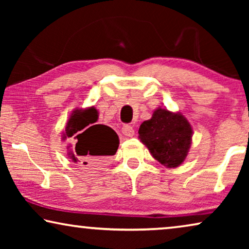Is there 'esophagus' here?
<instances>
[{
	"instance_id": "1",
	"label": "esophagus",
	"mask_w": 249,
	"mask_h": 249,
	"mask_svg": "<svg viewBox=\"0 0 249 249\" xmlns=\"http://www.w3.org/2000/svg\"><path fill=\"white\" fill-rule=\"evenodd\" d=\"M121 131H122V134H124V136H127V137H132V136L135 135V129L130 124H124V127H122Z\"/></svg>"
}]
</instances>
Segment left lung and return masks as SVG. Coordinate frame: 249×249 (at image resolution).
<instances>
[{"label": "left lung", "instance_id": "8db88e82", "mask_svg": "<svg viewBox=\"0 0 249 249\" xmlns=\"http://www.w3.org/2000/svg\"><path fill=\"white\" fill-rule=\"evenodd\" d=\"M138 134L156 161L166 168H177L188 154L193 129L180 112L158 107L152 118L141 124Z\"/></svg>", "mask_w": 249, "mask_h": 249}]
</instances>
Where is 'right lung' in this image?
<instances>
[{"label": "right lung", "instance_id": "right-lung-1", "mask_svg": "<svg viewBox=\"0 0 249 249\" xmlns=\"http://www.w3.org/2000/svg\"><path fill=\"white\" fill-rule=\"evenodd\" d=\"M98 112L94 107L76 108L71 113L63 131L62 139L73 138L76 146L68 155L73 162L88 168H98L108 156L114 155L119 147V137L113 129L96 124ZM71 146H68L70 148Z\"/></svg>", "mask_w": 249, "mask_h": 249}]
</instances>
